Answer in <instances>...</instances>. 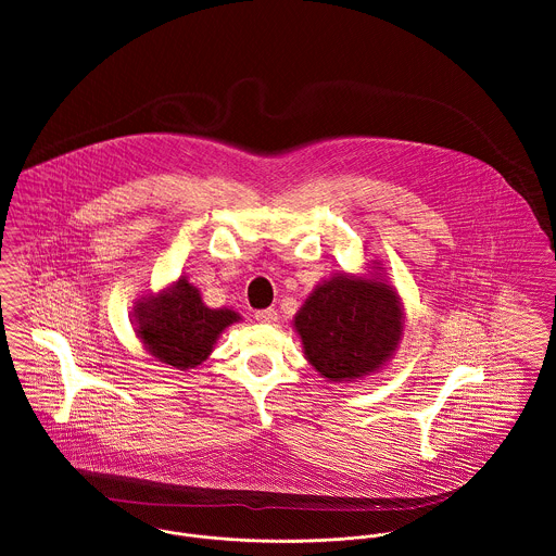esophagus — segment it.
Here are the masks:
<instances>
[{
    "label": "esophagus",
    "instance_id": "obj_1",
    "mask_svg": "<svg viewBox=\"0 0 556 556\" xmlns=\"http://www.w3.org/2000/svg\"><path fill=\"white\" fill-rule=\"evenodd\" d=\"M256 319L264 321V324H275V321H277V311H275V308H264V311H257Z\"/></svg>",
    "mask_w": 556,
    "mask_h": 556
}]
</instances>
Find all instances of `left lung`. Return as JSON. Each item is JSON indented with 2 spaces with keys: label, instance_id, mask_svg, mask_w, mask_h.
<instances>
[{
  "label": "left lung",
  "instance_id": "8db88e82",
  "mask_svg": "<svg viewBox=\"0 0 556 556\" xmlns=\"http://www.w3.org/2000/svg\"><path fill=\"white\" fill-rule=\"evenodd\" d=\"M292 326L308 364L330 383L379 372L404 339V304L381 262L366 273L337 270L304 300Z\"/></svg>",
  "mask_w": 556,
  "mask_h": 556
}]
</instances>
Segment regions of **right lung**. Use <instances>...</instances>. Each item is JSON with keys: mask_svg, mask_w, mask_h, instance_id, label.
<instances>
[{"mask_svg": "<svg viewBox=\"0 0 556 556\" xmlns=\"http://www.w3.org/2000/svg\"><path fill=\"white\" fill-rule=\"evenodd\" d=\"M237 321H241V315L235 308H210L199 288L184 275L132 306L137 339L156 362L175 370L203 364L222 332Z\"/></svg>", "mask_w": 556, "mask_h": 556, "instance_id": "add662e5", "label": "right lung"}]
</instances>
